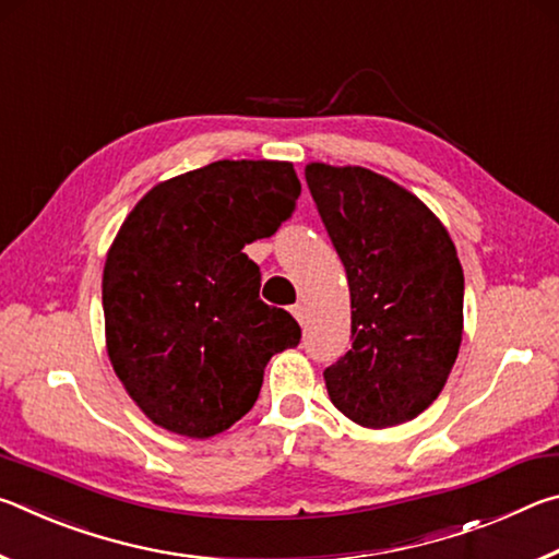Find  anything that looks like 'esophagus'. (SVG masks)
I'll return each mask as SVG.
<instances>
[{"label": "esophagus", "instance_id": "esophagus-1", "mask_svg": "<svg viewBox=\"0 0 559 559\" xmlns=\"http://www.w3.org/2000/svg\"><path fill=\"white\" fill-rule=\"evenodd\" d=\"M290 313L298 323H302V320H306V306H302V302H296V306H290Z\"/></svg>", "mask_w": 559, "mask_h": 559}]
</instances>
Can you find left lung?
Segmentation results:
<instances>
[{
    "label": "left lung",
    "instance_id": "8db88e82",
    "mask_svg": "<svg viewBox=\"0 0 559 559\" xmlns=\"http://www.w3.org/2000/svg\"><path fill=\"white\" fill-rule=\"evenodd\" d=\"M306 182L343 261L353 347L323 372L340 412L386 429L441 394L463 335V269L419 197L365 167L310 163Z\"/></svg>",
    "mask_w": 559,
    "mask_h": 559
}]
</instances>
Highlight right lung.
Segmentation results:
<instances>
[{
	"label": "right lung",
	"mask_w": 559,
	"mask_h": 559,
	"mask_svg": "<svg viewBox=\"0 0 559 559\" xmlns=\"http://www.w3.org/2000/svg\"><path fill=\"white\" fill-rule=\"evenodd\" d=\"M290 163L219 159L155 185L126 216L103 269L112 370L150 421L210 439L259 400L269 359L300 325L259 298L243 246L296 210Z\"/></svg>",
	"instance_id": "right-lung-1"
}]
</instances>
